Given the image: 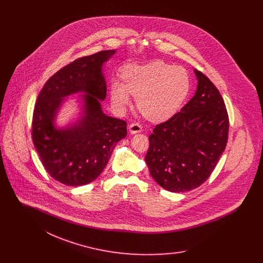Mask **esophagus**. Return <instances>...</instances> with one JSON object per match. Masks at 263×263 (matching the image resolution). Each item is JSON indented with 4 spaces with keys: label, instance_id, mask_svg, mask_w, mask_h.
<instances>
[{
    "label": "esophagus",
    "instance_id": "esophagus-1",
    "mask_svg": "<svg viewBox=\"0 0 263 263\" xmlns=\"http://www.w3.org/2000/svg\"><path fill=\"white\" fill-rule=\"evenodd\" d=\"M142 131V126L140 125L139 123H132L129 126V132L131 134H136V133H140Z\"/></svg>",
    "mask_w": 263,
    "mask_h": 263
}]
</instances>
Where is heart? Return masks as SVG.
<instances>
[{"instance_id":"b5f03b06","label":"heart","mask_w":263,"mask_h":263,"mask_svg":"<svg viewBox=\"0 0 263 263\" xmlns=\"http://www.w3.org/2000/svg\"><path fill=\"white\" fill-rule=\"evenodd\" d=\"M121 80L110 85V98L117 109L136 97L138 109L152 121H163L179 110L190 90L187 72L173 65L154 61L145 65H128L122 69Z\"/></svg>"}]
</instances>
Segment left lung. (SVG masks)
<instances>
[{
	"mask_svg": "<svg viewBox=\"0 0 263 263\" xmlns=\"http://www.w3.org/2000/svg\"><path fill=\"white\" fill-rule=\"evenodd\" d=\"M198 85L179 112L155 127L145 161L156 182L171 192L200 186L225 151L229 116L212 82L194 69Z\"/></svg>",
	"mask_w": 263,
	"mask_h": 263,
	"instance_id": "8db88e82",
	"label": "left lung"
}]
</instances>
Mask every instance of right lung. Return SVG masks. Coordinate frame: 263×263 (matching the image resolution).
<instances>
[{
	"mask_svg": "<svg viewBox=\"0 0 263 263\" xmlns=\"http://www.w3.org/2000/svg\"><path fill=\"white\" fill-rule=\"evenodd\" d=\"M115 50L100 51L65 66L38 95L32 118V141L46 172L68 186L88 184L99 177L116 143L126 137V121L105 115L106 83L102 65ZM84 92L82 116L57 128L54 118L63 99Z\"/></svg>",
	"mask_w": 263,
	"mask_h": 263,
	"instance_id": "1",
	"label": "right lung"
}]
</instances>
